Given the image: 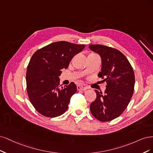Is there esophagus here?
<instances>
[{
  "label": "esophagus",
  "mask_w": 153,
  "mask_h": 153,
  "mask_svg": "<svg viewBox=\"0 0 153 153\" xmlns=\"http://www.w3.org/2000/svg\"><path fill=\"white\" fill-rule=\"evenodd\" d=\"M77 90L79 91H84L88 89V88L83 83L79 84V85L77 86Z\"/></svg>",
  "instance_id": "34e87169"
}]
</instances>
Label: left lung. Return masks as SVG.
Here are the masks:
<instances>
[{
    "mask_svg": "<svg viewBox=\"0 0 153 153\" xmlns=\"http://www.w3.org/2000/svg\"><path fill=\"white\" fill-rule=\"evenodd\" d=\"M90 50L102 60L98 76L107 85L104 93L95 90L97 98L90 104V111L96 119L109 121L125 110L134 91L135 75L126 57L116 49L100 44H91Z\"/></svg>",
    "mask_w": 153,
    "mask_h": 153,
    "instance_id": "obj_1",
    "label": "left lung"
}]
</instances>
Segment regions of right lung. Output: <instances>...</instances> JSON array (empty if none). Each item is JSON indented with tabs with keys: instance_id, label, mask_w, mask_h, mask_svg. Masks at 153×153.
I'll return each instance as SVG.
<instances>
[{
	"instance_id": "obj_1",
	"label": "right lung",
	"mask_w": 153,
	"mask_h": 153,
	"mask_svg": "<svg viewBox=\"0 0 153 153\" xmlns=\"http://www.w3.org/2000/svg\"><path fill=\"white\" fill-rule=\"evenodd\" d=\"M85 47L58 41L33 53L27 69V90L32 104L42 115L55 117L67 110L77 87L73 82L60 86L59 76L61 70L67 68L72 58Z\"/></svg>"
}]
</instances>
